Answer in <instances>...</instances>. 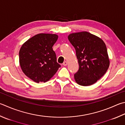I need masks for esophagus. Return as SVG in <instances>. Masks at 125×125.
<instances>
[{"label": "esophagus", "instance_id": "obj_1", "mask_svg": "<svg viewBox=\"0 0 125 125\" xmlns=\"http://www.w3.org/2000/svg\"><path fill=\"white\" fill-rule=\"evenodd\" d=\"M62 64H63V66H66L67 65V62H63Z\"/></svg>", "mask_w": 125, "mask_h": 125}]
</instances>
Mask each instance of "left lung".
Instances as JSON below:
<instances>
[{"label":"left lung","mask_w":125,"mask_h":125,"mask_svg":"<svg viewBox=\"0 0 125 125\" xmlns=\"http://www.w3.org/2000/svg\"><path fill=\"white\" fill-rule=\"evenodd\" d=\"M68 39L75 48L79 66L78 71L74 74L75 81L82 86L95 83L109 66L104 42L86 31L71 34Z\"/></svg>","instance_id":"left-lung-1"}]
</instances>
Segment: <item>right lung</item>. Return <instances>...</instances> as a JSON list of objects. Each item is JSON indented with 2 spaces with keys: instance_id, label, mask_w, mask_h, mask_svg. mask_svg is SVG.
Instances as JSON below:
<instances>
[{
  "instance_id": "add662e5",
  "label": "right lung",
  "mask_w": 125,
  "mask_h": 125,
  "mask_svg": "<svg viewBox=\"0 0 125 125\" xmlns=\"http://www.w3.org/2000/svg\"><path fill=\"white\" fill-rule=\"evenodd\" d=\"M58 38L55 34H39L21 47L19 52L21 69L26 76L37 83L49 81L61 67L52 48Z\"/></svg>"
}]
</instances>
